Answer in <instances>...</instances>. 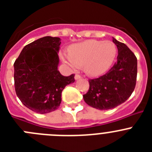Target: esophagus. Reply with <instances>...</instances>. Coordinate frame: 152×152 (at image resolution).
I'll return each instance as SVG.
<instances>
[{"label":"esophagus","mask_w":152,"mask_h":152,"mask_svg":"<svg viewBox=\"0 0 152 152\" xmlns=\"http://www.w3.org/2000/svg\"><path fill=\"white\" fill-rule=\"evenodd\" d=\"M81 76H80V75H75V80H77V79H80V78H81Z\"/></svg>","instance_id":"34e87169"}]
</instances>
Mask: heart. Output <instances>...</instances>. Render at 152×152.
<instances>
[{"mask_svg":"<svg viewBox=\"0 0 152 152\" xmlns=\"http://www.w3.org/2000/svg\"><path fill=\"white\" fill-rule=\"evenodd\" d=\"M116 53L117 48L113 42L91 39L72 45L69 49V54L62 53L61 56L72 68L84 65L86 74L96 77L108 71Z\"/></svg>","mask_w":152,"mask_h":152,"instance_id":"obj_1","label":"heart"}]
</instances>
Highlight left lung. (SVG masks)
I'll use <instances>...</instances> for the list:
<instances>
[{
	"label": "left lung",
	"mask_w": 152,
	"mask_h": 152,
	"mask_svg": "<svg viewBox=\"0 0 152 152\" xmlns=\"http://www.w3.org/2000/svg\"><path fill=\"white\" fill-rule=\"evenodd\" d=\"M118 49L117 61L107 73L90 79L83 95L87 104L100 110L115 108L127 100L136 84L137 58L126 44L113 39Z\"/></svg>",
	"instance_id": "left-lung-1"
}]
</instances>
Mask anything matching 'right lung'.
Instances as JSON below:
<instances>
[{"mask_svg": "<svg viewBox=\"0 0 152 152\" xmlns=\"http://www.w3.org/2000/svg\"><path fill=\"white\" fill-rule=\"evenodd\" d=\"M61 45L58 37L45 36L28 44L13 64L16 94L25 107L37 113L55 111L65 86L75 75L63 76L58 71Z\"/></svg>", "mask_w": 152, "mask_h": 152, "instance_id": "1", "label": "right lung"}]
</instances>
